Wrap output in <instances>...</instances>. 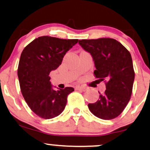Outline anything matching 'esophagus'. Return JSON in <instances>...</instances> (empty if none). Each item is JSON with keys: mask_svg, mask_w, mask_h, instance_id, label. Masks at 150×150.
<instances>
[{"mask_svg": "<svg viewBox=\"0 0 150 150\" xmlns=\"http://www.w3.org/2000/svg\"><path fill=\"white\" fill-rule=\"evenodd\" d=\"M75 89H76V90L83 91L84 92V91L87 90V88L85 87H81V86H76V87H75Z\"/></svg>", "mask_w": 150, "mask_h": 150, "instance_id": "obj_1", "label": "esophagus"}]
</instances>
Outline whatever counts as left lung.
<instances>
[{"label": "left lung", "mask_w": 150, "mask_h": 150, "mask_svg": "<svg viewBox=\"0 0 150 150\" xmlns=\"http://www.w3.org/2000/svg\"><path fill=\"white\" fill-rule=\"evenodd\" d=\"M78 43L92 56L96 77L106 81L104 94L99 92V99L88 104L89 111L101 119H113L123 112L132 94L135 73L131 55L111 38L82 39Z\"/></svg>", "instance_id": "8db88e82"}]
</instances>
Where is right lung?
Returning a JSON list of instances; mask_svg holds the SVG:
<instances>
[{"mask_svg":"<svg viewBox=\"0 0 150 150\" xmlns=\"http://www.w3.org/2000/svg\"><path fill=\"white\" fill-rule=\"evenodd\" d=\"M77 42L43 36L22 51L18 70L20 89L29 107L41 118L50 119L61 114L68 95L74 91L73 87L55 90L49 74L57 69L67 51Z\"/></svg>","mask_w":150,"mask_h":150,"instance_id":"add662e5","label":"right lung"}]
</instances>
